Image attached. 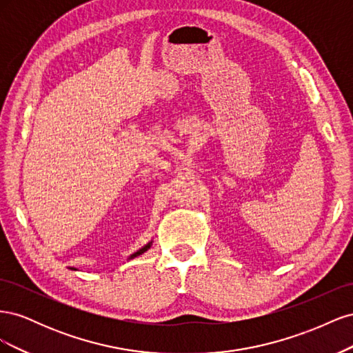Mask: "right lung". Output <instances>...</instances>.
Masks as SVG:
<instances>
[{
	"label": "right lung",
	"mask_w": 353,
	"mask_h": 353,
	"mask_svg": "<svg viewBox=\"0 0 353 353\" xmlns=\"http://www.w3.org/2000/svg\"><path fill=\"white\" fill-rule=\"evenodd\" d=\"M152 244H153V240H152V241H148L147 244H144L143 248H141V249H138L135 253H132V254L130 256V258H128V261H130V259H134V258H137V256H140V254L145 253L148 249L152 248ZM69 270H72V271H78V268H74V266H69Z\"/></svg>",
	"instance_id": "right-lung-1"
}]
</instances>
